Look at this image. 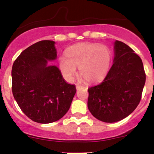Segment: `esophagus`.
<instances>
[{"mask_svg":"<svg viewBox=\"0 0 154 154\" xmlns=\"http://www.w3.org/2000/svg\"><path fill=\"white\" fill-rule=\"evenodd\" d=\"M76 88H77V91H78V90H80V89H81L82 88H84V87L83 86H80V85H76Z\"/></svg>","mask_w":154,"mask_h":154,"instance_id":"34e87169","label":"esophagus"}]
</instances>
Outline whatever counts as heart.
I'll return each mask as SVG.
<instances>
[{"mask_svg":"<svg viewBox=\"0 0 154 154\" xmlns=\"http://www.w3.org/2000/svg\"><path fill=\"white\" fill-rule=\"evenodd\" d=\"M111 61V52L104 45L80 43L71 46L66 57H60L59 64L63 75L71 80L79 67L80 75L88 83H96L106 76Z\"/></svg>","mask_w":154,"mask_h":154,"instance_id":"obj_1","label":"heart"}]
</instances>
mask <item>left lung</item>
<instances>
[{"label": "left lung", "instance_id": "8db88e82", "mask_svg": "<svg viewBox=\"0 0 154 154\" xmlns=\"http://www.w3.org/2000/svg\"><path fill=\"white\" fill-rule=\"evenodd\" d=\"M113 64L104 80L88 88V108L101 122L113 123L125 119L139 105L146 74L140 57L128 45L115 42Z\"/></svg>", "mask_w": 154, "mask_h": 154}]
</instances>
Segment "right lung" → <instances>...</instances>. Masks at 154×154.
<instances>
[{
  "mask_svg": "<svg viewBox=\"0 0 154 154\" xmlns=\"http://www.w3.org/2000/svg\"><path fill=\"white\" fill-rule=\"evenodd\" d=\"M54 41L42 40L23 51L12 68L14 98L23 112L33 122L49 124L63 118L76 93L59 68L48 66L57 58Z\"/></svg>",
  "mask_w": 154,
  "mask_h": 154,
  "instance_id": "1",
  "label": "right lung"
}]
</instances>
